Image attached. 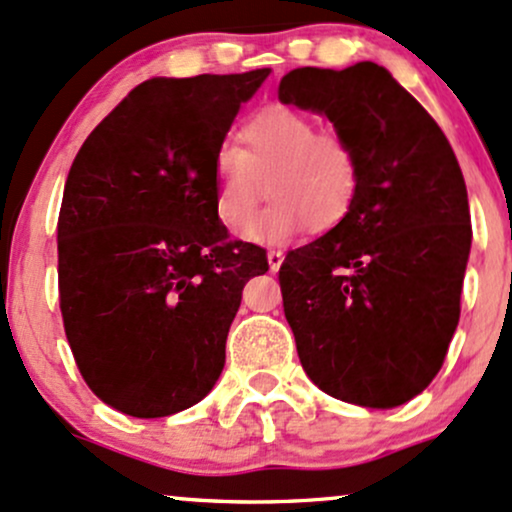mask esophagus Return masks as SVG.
<instances>
[{
	"label": "esophagus",
	"mask_w": 512,
	"mask_h": 512,
	"mask_svg": "<svg viewBox=\"0 0 512 512\" xmlns=\"http://www.w3.org/2000/svg\"><path fill=\"white\" fill-rule=\"evenodd\" d=\"M283 261H285V254L283 251H268V266H271V271L275 273V271H280V266H283Z\"/></svg>",
	"instance_id": "1"
}]
</instances>
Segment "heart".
<instances>
[{
    "label": "heart",
    "mask_w": 512,
    "mask_h": 512,
    "mask_svg": "<svg viewBox=\"0 0 512 512\" xmlns=\"http://www.w3.org/2000/svg\"><path fill=\"white\" fill-rule=\"evenodd\" d=\"M274 203L255 215L262 183ZM360 191L353 142L290 106H268L241 123L237 147L215 157V212L256 244H285L304 227L329 232L341 225Z\"/></svg>",
    "instance_id": "obj_1"
}]
</instances>
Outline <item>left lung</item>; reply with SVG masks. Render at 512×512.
<instances>
[{
  "instance_id": "8db88e82",
  "label": "left lung",
  "mask_w": 512,
  "mask_h": 512,
  "mask_svg": "<svg viewBox=\"0 0 512 512\" xmlns=\"http://www.w3.org/2000/svg\"><path fill=\"white\" fill-rule=\"evenodd\" d=\"M280 103L353 142L348 217L280 266L285 319L321 392L365 409L406 404L438 375L472 249L467 186L445 132L384 67H300Z\"/></svg>"
}]
</instances>
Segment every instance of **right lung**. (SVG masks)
Segmentation results:
<instances>
[{"instance_id": "1", "label": "right lung", "mask_w": 512, "mask_h": 512, "mask_svg": "<svg viewBox=\"0 0 512 512\" xmlns=\"http://www.w3.org/2000/svg\"><path fill=\"white\" fill-rule=\"evenodd\" d=\"M268 67L154 77L84 140L57 220L65 333L84 382L135 418L191 409L215 387L261 246L215 212V157Z\"/></svg>"}]
</instances>
